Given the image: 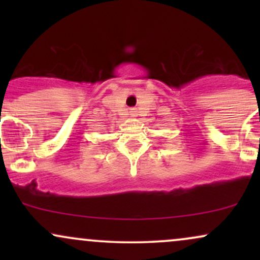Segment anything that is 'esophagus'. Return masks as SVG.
<instances>
[{"mask_svg":"<svg viewBox=\"0 0 260 260\" xmlns=\"http://www.w3.org/2000/svg\"><path fill=\"white\" fill-rule=\"evenodd\" d=\"M131 115H132V116H136L137 115V111H136V110H134V109H132V110H131Z\"/></svg>","mask_w":260,"mask_h":260,"instance_id":"1","label":"esophagus"}]
</instances>
